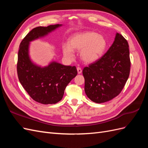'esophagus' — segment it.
Returning <instances> with one entry per match:
<instances>
[{
    "label": "esophagus",
    "instance_id": "1",
    "mask_svg": "<svg viewBox=\"0 0 148 148\" xmlns=\"http://www.w3.org/2000/svg\"><path fill=\"white\" fill-rule=\"evenodd\" d=\"M77 72H78V74L82 73V69H81V68H79V67H78V68H77Z\"/></svg>",
    "mask_w": 148,
    "mask_h": 148
}]
</instances>
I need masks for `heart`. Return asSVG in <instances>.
<instances>
[{"instance_id": "b5f03b06", "label": "heart", "mask_w": 148, "mask_h": 148, "mask_svg": "<svg viewBox=\"0 0 148 148\" xmlns=\"http://www.w3.org/2000/svg\"><path fill=\"white\" fill-rule=\"evenodd\" d=\"M107 41L102 35L92 31L76 33L69 39V44L62 47L64 55L69 59L74 57V51H80V58L86 64H92L99 60L104 53Z\"/></svg>"}]
</instances>
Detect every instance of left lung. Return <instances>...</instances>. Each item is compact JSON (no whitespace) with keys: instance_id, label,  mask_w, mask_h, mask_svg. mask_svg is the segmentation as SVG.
Returning a JSON list of instances; mask_svg holds the SVG:
<instances>
[{"instance_id":"1","label":"left lung","mask_w":148,"mask_h":148,"mask_svg":"<svg viewBox=\"0 0 148 148\" xmlns=\"http://www.w3.org/2000/svg\"><path fill=\"white\" fill-rule=\"evenodd\" d=\"M128 47L127 40L117 33L105 54L83 69L85 93L92 101L106 102L122 91L130 71Z\"/></svg>"}]
</instances>
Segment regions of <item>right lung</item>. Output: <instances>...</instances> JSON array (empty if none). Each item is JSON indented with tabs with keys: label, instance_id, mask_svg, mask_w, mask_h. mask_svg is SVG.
Masks as SVG:
<instances>
[{
	"label": "right lung",
	"instance_id": "obj_1",
	"mask_svg": "<svg viewBox=\"0 0 148 148\" xmlns=\"http://www.w3.org/2000/svg\"><path fill=\"white\" fill-rule=\"evenodd\" d=\"M62 25L33 28L20 43L18 53L17 73L19 81L33 100L42 104H52L63 97L68 84L77 75L75 66L64 65L52 61L41 66L31 60L30 42L46 36Z\"/></svg>",
	"mask_w": 148,
	"mask_h": 148
}]
</instances>
